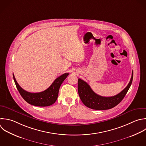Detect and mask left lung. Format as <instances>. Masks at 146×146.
<instances>
[{
  "instance_id": "left-lung-1",
  "label": "left lung",
  "mask_w": 146,
  "mask_h": 146,
  "mask_svg": "<svg viewBox=\"0 0 146 146\" xmlns=\"http://www.w3.org/2000/svg\"><path fill=\"white\" fill-rule=\"evenodd\" d=\"M132 79L133 72L127 87L118 94L110 97L102 96L96 94L86 82L78 79L79 95L83 104L88 108L96 110H108L117 106L123 100L131 85Z\"/></svg>"
}]
</instances>
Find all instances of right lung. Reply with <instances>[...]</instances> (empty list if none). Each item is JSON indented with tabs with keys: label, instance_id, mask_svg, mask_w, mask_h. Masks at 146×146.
Segmentation results:
<instances>
[{
	"label": "right lung",
	"instance_id": "obj_1",
	"mask_svg": "<svg viewBox=\"0 0 146 146\" xmlns=\"http://www.w3.org/2000/svg\"><path fill=\"white\" fill-rule=\"evenodd\" d=\"M68 75V73L62 75L56 78L47 90L37 93H31L25 91L17 83L14 74L13 78L18 91L28 103L35 106L46 107L52 105L56 102L60 87Z\"/></svg>",
	"mask_w": 146,
	"mask_h": 146
}]
</instances>
